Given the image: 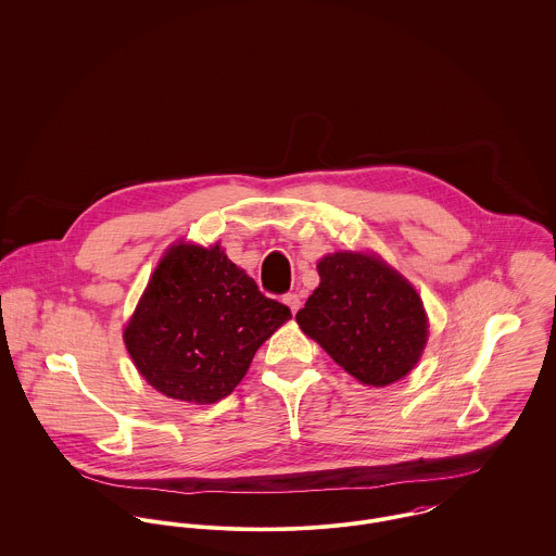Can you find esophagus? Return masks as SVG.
I'll return each instance as SVG.
<instances>
[{
    "label": "esophagus",
    "instance_id": "obj_1",
    "mask_svg": "<svg viewBox=\"0 0 556 556\" xmlns=\"http://www.w3.org/2000/svg\"><path fill=\"white\" fill-rule=\"evenodd\" d=\"M283 303L290 307V311H292V315L301 308V296L299 294H286L283 296Z\"/></svg>",
    "mask_w": 556,
    "mask_h": 556
}]
</instances>
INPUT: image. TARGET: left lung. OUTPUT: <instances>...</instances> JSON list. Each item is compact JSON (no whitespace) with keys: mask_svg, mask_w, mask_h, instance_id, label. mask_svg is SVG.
<instances>
[{"mask_svg":"<svg viewBox=\"0 0 556 556\" xmlns=\"http://www.w3.org/2000/svg\"><path fill=\"white\" fill-rule=\"evenodd\" d=\"M319 286L296 313L303 332L365 386H388L414 369L429 319L414 286L375 253L337 251L317 262Z\"/></svg>","mask_w":556,"mask_h":556,"instance_id":"obj_1","label":"left lung"}]
</instances>
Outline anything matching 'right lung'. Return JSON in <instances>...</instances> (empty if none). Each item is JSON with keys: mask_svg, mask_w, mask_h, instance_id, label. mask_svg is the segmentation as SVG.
Masks as SVG:
<instances>
[{"mask_svg": "<svg viewBox=\"0 0 556 556\" xmlns=\"http://www.w3.org/2000/svg\"><path fill=\"white\" fill-rule=\"evenodd\" d=\"M292 317L219 245H175L124 330L138 372L162 394L208 405L245 377L257 348Z\"/></svg>", "mask_w": 556, "mask_h": 556, "instance_id": "obj_1", "label": "right lung"}]
</instances>
